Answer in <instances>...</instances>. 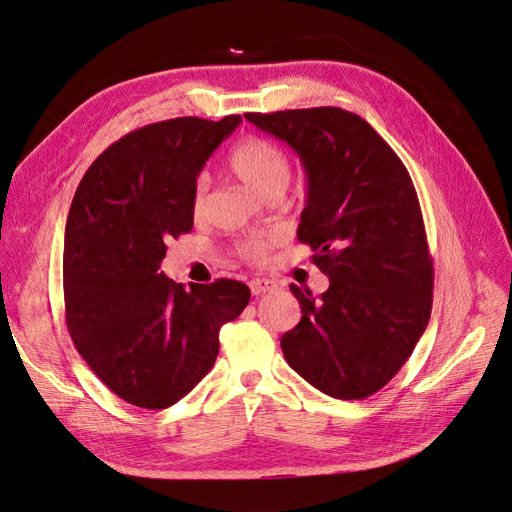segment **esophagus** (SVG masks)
<instances>
[{
  "label": "esophagus",
  "mask_w": 512,
  "mask_h": 512,
  "mask_svg": "<svg viewBox=\"0 0 512 512\" xmlns=\"http://www.w3.org/2000/svg\"><path fill=\"white\" fill-rule=\"evenodd\" d=\"M275 288H277L275 282H271V280H260V277H256V280L250 282V290H252V294H256V297H260V294H265V292H271V290H275Z\"/></svg>",
  "instance_id": "obj_1"
}]
</instances>
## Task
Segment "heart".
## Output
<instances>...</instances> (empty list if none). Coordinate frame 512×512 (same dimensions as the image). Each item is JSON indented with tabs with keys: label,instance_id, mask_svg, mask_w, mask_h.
<instances>
[{
	"label": "heart",
	"instance_id": "b5f03b06",
	"mask_svg": "<svg viewBox=\"0 0 512 512\" xmlns=\"http://www.w3.org/2000/svg\"><path fill=\"white\" fill-rule=\"evenodd\" d=\"M226 164L230 168V173L237 179H241L247 188H252L256 194L267 196V198L275 194H284L292 175V166L284 149H280L275 143L260 136H247L241 143L232 147ZM203 207H205V185L203 181H198L192 196V211L198 215L203 211ZM277 243H280V237L277 235L247 237L239 241L237 252L247 260L262 262L267 260L269 252Z\"/></svg>",
	"mask_w": 512,
	"mask_h": 512
}]
</instances>
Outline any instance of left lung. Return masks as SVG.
Masks as SVG:
<instances>
[{
    "instance_id": "1",
    "label": "left lung",
    "mask_w": 512,
    "mask_h": 512,
    "mask_svg": "<svg viewBox=\"0 0 512 512\" xmlns=\"http://www.w3.org/2000/svg\"><path fill=\"white\" fill-rule=\"evenodd\" d=\"M299 153L307 205L297 237L329 290L290 284L301 322L282 335L288 365L335 399L380 391L427 329L433 262L414 183L369 123L337 106L245 113Z\"/></svg>"
}]
</instances>
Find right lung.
<instances>
[{
    "instance_id": "right-lung-1",
    "label": "right lung",
    "mask_w": 512,
    "mask_h": 512,
    "mask_svg": "<svg viewBox=\"0 0 512 512\" xmlns=\"http://www.w3.org/2000/svg\"><path fill=\"white\" fill-rule=\"evenodd\" d=\"M241 123L177 117L138 128L89 166L64 239L72 342L91 371L132 406L162 410L203 380L222 324L250 303L237 280L185 290L160 271L166 243L194 226L196 177Z\"/></svg>"
}]
</instances>
